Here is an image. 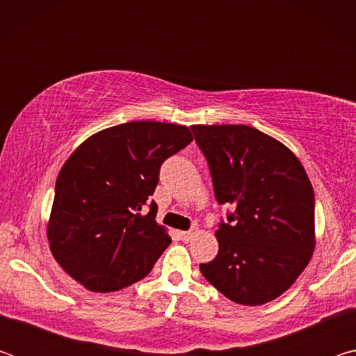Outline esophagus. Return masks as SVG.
I'll list each match as a JSON object with an SVG mask.
<instances>
[{
  "label": "esophagus",
  "instance_id": "1",
  "mask_svg": "<svg viewBox=\"0 0 356 356\" xmlns=\"http://www.w3.org/2000/svg\"><path fill=\"white\" fill-rule=\"evenodd\" d=\"M195 234H196V231H180L179 236H180V238L184 240V242H190Z\"/></svg>",
  "mask_w": 356,
  "mask_h": 356
}]
</instances>
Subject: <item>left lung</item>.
<instances>
[{
	"label": "left lung",
	"mask_w": 356,
	"mask_h": 356,
	"mask_svg": "<svg viewBox=\"0 0 356 356\" xmlns=\"http://www.w3.org/2000/svg\"><path fill=\"white\" fill-rule=\"evenodd\" d=\"M215 197L234 213L215 232L218 254L201 273L226 298L259 306L278 298L316 246L314 190L291 149L248 125H191Z\"/></svg>",
	"instance_id": "8db88e82"
}]
</instances>
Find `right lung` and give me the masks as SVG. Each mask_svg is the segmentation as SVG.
Returning a JSON list of instances; mask_svg holds the SVG:
<instances>
[{
	"instance_id": "add662e5",
	"label": "right lung",
	"mask_w": 356,
	"mask_h": 356,
	"mask_svg": "<svg viewBox=\"0 0 356 356\" xmlns=\"http://www.w3.org/2000/svg\"><path fill=\"white\" fill-rule=\"evenodd\" d=\"M193 141L188 127L134 120L83 141L56 179L47 237L56 262L91 292L143 280L171 243L150 202L160 166Z\"/></svg>"
}]
</instances>
